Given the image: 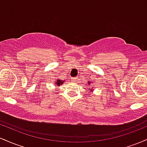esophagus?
<instances>
[{"label": "esophagus", "mask_w": 147, "mask_h": 147, "mask_svg": "<svg viewBox=\"0 0 147 147\" xmlns=\"http://www.w3.org/2000/svg\"><path fill=\"white\" fill-rule=\"evenodd\" d=\"M72 79V82H76V81H77V78H76V77H72V78L71 79Z\"/></svg>", "instance_id": "esophagus-1"}]
</instances>
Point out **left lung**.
I'll return each instance as SVG.
<instances>
[{
  "label": "left lung",
  "mask_w": 147,
  "mask_h": 147,
  "mask_svg": "<svg viewBox=\"0 0 147 147\" xmlns=\"http://www.w3.org/2000/svg\"><path fill=\"white\" fill-rule=\"evenodd\" d=\"M88 84H90V82H88ZM88 89H90V88H88ZM90 91H92V89H91V90H90Z\"/></svg>",
  "instance_id": "left-lung-1"
}]
</instances>
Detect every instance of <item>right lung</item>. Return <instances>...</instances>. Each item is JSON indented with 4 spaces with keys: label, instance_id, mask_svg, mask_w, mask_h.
Masks as SVG:
<instances>
[{
    "label": "right lung",
    "instance_id": "obj_1",
    "mask_svg": "<svg viewBox=\"0 0 147 147\" xmlns=\"http://www.w3.org/2000/svg\"><path fill=\"white\" fill-rule=\"evenodd\" d=\"M64 82V81H61V79H57V82H55V84H57V86H59V85H61V84H63V83Z\"/></svg>",
    "mask_w": 147,
    "mask_h": 147
}]
</instances>
